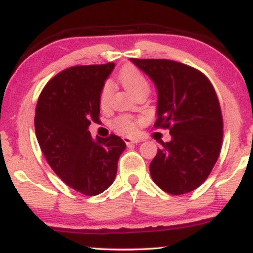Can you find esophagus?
<instances>
[{
    "instance_id": "34e87169",
    "label": "esophagus",
    "mask_w": 253,
    "mask_h": 253,
    "mask_svg": "<svg viewBox=\"0 0 253 253\" xmlns=\"http://www.w3.org/2000/svg\"><path fill=\"white\" fill-rule=\"evenodd\" d=\"M124 141L129 146V145H132V144H138L140 140H138V139L129 138V136H124Z\"/></svg>"
}]
</instances>
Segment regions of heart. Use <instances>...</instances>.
<instances>
[{
    "label": "heart",
    "mask_w": 253,
    "mask_h": 253,
    "mask_svg": "<svg viewBox=\"0 0 253 253\" xmlns=\"http://www.w3.org/2000/svg\"><path fill=\"white\" fill-rule=\"evenodd\" d=\"M120 82L126 88L130 94L134 96L138 91L140 90H149V83L145 76L141 74L138 69L134 66H127L125 68L120 74ZM110 95H112V86L109 84H106L103 86L102 91H101L100 102L101 106H106L109 102ZM141 124V119H136L129 115H121L118 117L113 121V127L118 130V132L123 133L126 135L134 134L138 129V126Z\"/></svg>",
    "instance_id": "heart-1"
}]
</instances>
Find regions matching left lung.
<instances>
[{
	"label": "left lung",
	"instance_id": "obj_1",
	"mask_svg": "<svg viewBox=\"0 0 253 253\" xmlns=\"http://www.w3.org/2000/svg\"><path fill=\"white\" fill-rule=\"evenodd\" d=\"M155 83L157 128L170 129L171 140L150 164L153 182L165 193L182 195L210 176L222 144V115L213 85L201 71L169 59H135Z\"/></svg>",
	"mask_w": 253,
	"mask_h": 253
}]
</instances>
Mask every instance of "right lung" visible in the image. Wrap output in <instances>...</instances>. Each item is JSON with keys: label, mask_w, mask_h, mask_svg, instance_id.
Returning <instances> with one entry per match:
<instances>
[{"label": "right lung", "mask_w": 253, "mask_h": 253, "mask_svg": "<svg viewBox=\"0 0 253 253\" xmlns=\"http://www.w3.org/2000/svg\"><path fill=\"white\" fill-rule=\"evenodd\" d=\"M114 63L66 69L45 85L36 108V134L52 170L69 187L88 196L114 182L126 149L120 136L94 139L88 130L100 117V96Z\"/></svg>", "instance_id": "add662e5"}]
</instances>
